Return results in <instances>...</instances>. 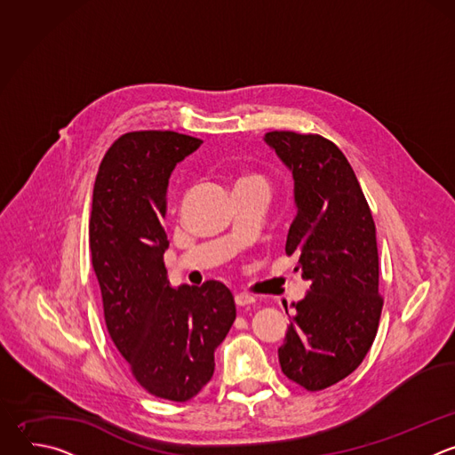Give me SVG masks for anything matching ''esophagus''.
<instances>
[{
    "instance_id": "1",
    "label": "esophagus",
    "mask_w": 455,
    "mask_h": 455,
    "mask_svg": "<svg viewBox=\"0 0 455 455\" xmlns=\"http://www.w3.org/2000/svg\"><path fill=\"white\" fill-rule=\"evenodd\" d=\"M234 300H235V304H237L239 307H243V306H250V304H253V302H255V299H253L251 295H248V293H237V295L234 297Z\"/></svg>"
}]
</instances>
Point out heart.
I'll list each match as a JSON object with an SVG mask.
<instances>
[{
    "instance_id": "obj_1",
    "label": "heart",
    "mask_w": 455,
    "mask_h": 455,
    "mask_svg": "<svg viewBox=\"0 0 455 455\" xmlns=\"http://www.w3.org/2000/svg\"><path fill=\"white\" fill-rule=\"evenodd\" d=\"M239 183H259V185H267L268 187V181L261 174H246V176H243L239 180Z\"/></svg>"
}]
</instances>
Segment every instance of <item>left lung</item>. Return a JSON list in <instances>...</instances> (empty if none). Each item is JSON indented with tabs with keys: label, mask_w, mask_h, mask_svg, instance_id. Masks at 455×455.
Masks as SVG:
<instances>
[{
	"label": "left lung",
	"mask_w": 455,
	"mask_h": 455,
	"mask_svg": "<svg viewBox=\"0 0 455 455\" xmlns=\"http://www.w3.org/2000/svg\"><path fill=\"white\" fill-rule=\"evenodd\" d=\"M265 142L293 174L297 216L286 255L299 257L295 272L309 281L293 304L279 363L306 391H322L363 362L378 331L376 227L353 167L331 140L270 132Z\"/></svg>",
	"instance_id": "1"
}]
</instances>
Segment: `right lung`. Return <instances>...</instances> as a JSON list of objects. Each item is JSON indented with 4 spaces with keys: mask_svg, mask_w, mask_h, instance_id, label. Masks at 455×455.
<instances>
[{
    "mask_svg": "<svg viewBox=\"0 0 455 455\" xmlns=\"http://www.w3.org/2000/svg\"><path fill=\"white\" fill-rule=\"evenodd\" d=\"M204 140L132 132L106 151L93 185L92 265L108 333L133 378L156 398L187 402L214 374V351L235 320L220 281L172 288L164 253L172 169Z\"/></svg>",
    "mask_w": 455,
    "mask_h": 455,
    "instance_id": "1",
    "label": "right lung"
}]
</instances>
